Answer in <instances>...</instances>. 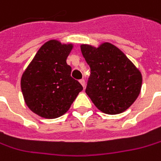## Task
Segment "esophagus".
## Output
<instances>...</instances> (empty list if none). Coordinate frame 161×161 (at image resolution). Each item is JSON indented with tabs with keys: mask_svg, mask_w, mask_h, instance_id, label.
<instances>
[{
	"mask_svg": "<svg viewBox=\"0 0 161 161\" xmlns=\"http://www.w3.org/2000/svg\"><path fill=\"white\" fill-rule=\"evenodd\" d=\"M80 84L82 85V87H83V88H85V80H83V79H81V80H80Z\"/></svg>",
	"mask_w": 161,
	"mask_h": 161,
	"instance_id": "34e87169",
	"label": "esophagus"
}]
</instances>
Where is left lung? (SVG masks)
<instances>
[{
	"label": "left lung",
	"mask_w": 161,
	"mask_h": 161,
	"mask_svg": "<svg viewBox=\"0 0 161 161\" xmlns=\"http://www.w3.org/2000/svg\"><path fill=\"white\" fill-rule=\"evenodd\" d=\"M80 50L91 68L85 92L94 105L109 115L119 114L130 108L141 93L140 69L109 42L97 48L81 44Z\"/></svg>",
	"instance_id": "1"
}]
</instances>
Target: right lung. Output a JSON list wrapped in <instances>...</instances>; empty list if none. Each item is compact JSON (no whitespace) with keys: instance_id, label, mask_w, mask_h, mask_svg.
Listing matches in <instances>:
<instances>
[{"instance_id":"right-lung-1","label":"right lung","mask_w":161,"mask_h":161,"mask_svg":"<svg viewBox=\"0 0 161 161\" xmlns=\"http://www.w3.org/2000/svg\"><path fill=\"white\" fill-rule=\"evenodd\" d=\"M71 43L51 40L42 45L22 73L20 88L28 108L45 119L65 114L78 94L80 83L70 76L71 67L66 60Z\"/></svg>"}]
</instances>
